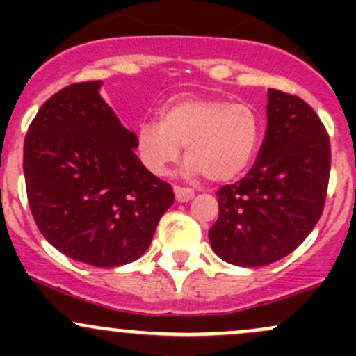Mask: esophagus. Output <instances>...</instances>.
<instances>
[{
    "label": "esophagus",
    "mask_w": 356,
    "mask_h": 356,
    "mask_svg": "<svg viewBox=\"0 0 356 356\" xmlns=\"http://www.w3.org/2000/svg\"><path fill=\"white\" fill-rule=\"evenodd\" d=\"M174 195H175V200H177L179 203H186V201H191L193 198H195V193H193L191 189L179 188V186H175L174 188Z\"/></svg>",
    "instance_id": "esophagus-1"
}]
</instances>
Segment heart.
Returning a JSON list of instances; mask_svg holds the SVG:
<instances>
[{
    "instance_id": "b5f03b06",
    "label": "heart",
    "mask_w": 356,
    "mask_h": 356,
    "mask_svg": "<svg viewBox=\"0 0 356 356\" xmlns=\"http://www.w3.org/2000/svg\"><path fill=\"white\" fill-rule=\"evenodd\" d=\"M260 134V117L250 105L184 96L165 103L158 122L139 125L136 152L146 170L161 177L186 146V175L227 182L250 167Z\"/></svg>"
}]
</instances>
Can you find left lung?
Here are the masks:
<instances>
[{
  "label": "left lung",
  "mask_w": 356,
  "mask_h": 356,
  "mask_svg": "<svg viewBox=\"0 0 356 356\" xmlns=\"http://www.w3.org/2000/svg\"><path fill=\"white\" fill-rule=\"evenodd\" d=\"M329 172L331 143L314 108L268 89L267 131L253 168L217 191L218 218L208 232L215 253L239 267L288 257L321 218Z\"/></svg>",
  "instance_id": "left-lung-1"
}]
</instances>
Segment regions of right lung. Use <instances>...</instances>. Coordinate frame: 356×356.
Segmentation results:
<instances>
[{"instance_id": "obj_1", "label": "right lung", "mask_w": 356, "mask_h": 356, "mask_svg": "<svg viewBox=\"0 0 356 356\" xmlns=\"http://www.w3.org/2000/svg\"><path fill=\"white\" fill-rule=\"evenodd\" d=\"M102 84L67 86L39 108L24 141V175L49 245L72 260L118 267L148 250L174 191L141 163L136 134L99 96Z\"/></svg>"}]
</instances>
